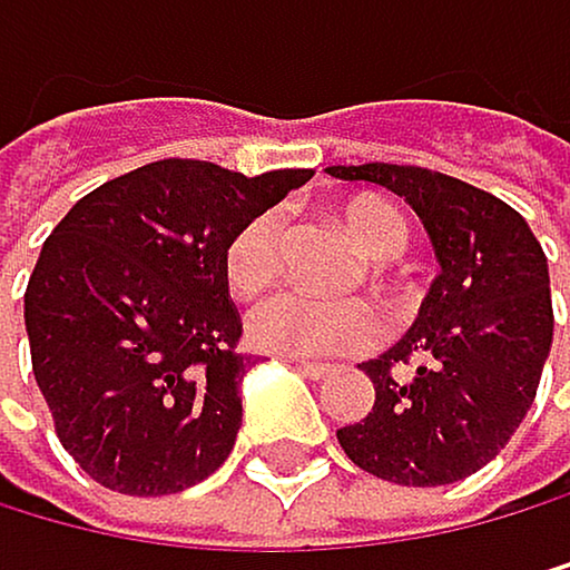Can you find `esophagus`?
<instances>
[{
	"instance_id": "1",
	"label": "esophagus",
	"mask_w": 570,
	"mask_h": 570,
	"mask_svg": "<svg viewBox=\"0 0 570 570\" xmlns=\"http://www.w3.org/2000/svg\"><path fill=\"white\" fill-rule=\"evenodd\" d=\"M285 364H292V367H296V371H303L306 374V379H328V374H332V367L328 364H317V360H303V356H285Z\"/></svg>"
}]
</instances>
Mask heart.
I'll list each match as a JSON object with an SVG mask.
<instances>
[{
    "mask_svg": "<svg viewBox=\"0 0 570 570\" xmlns=\"http://www.w3.org/2000/svg\"><path fill=\"white\" fill-rule=\"evenodd\" d=\"M282 210H256L232 232L224 246V282L235 296H261L282 271ZM342 228L367 261H392L406 246V220L382 199H353L342 210ZM382 332V317L367 299L321 303L282 292L249 317L256 346L285 356H342L367 350Z\"/></svg>",
    "mask_w": 570,
    "mask_h": 570,
    "instance_id": "obj_1",
    "label": "heart"
}]
</instances>
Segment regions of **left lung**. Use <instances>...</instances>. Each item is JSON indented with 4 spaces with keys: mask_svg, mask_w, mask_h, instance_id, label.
<instances>
[{
    "mask_svg": "<svg viewBox=\"0 0 570 570\" xmlns=\"http://www.w3.org/2000/svg\"><path fill=\"white\" fill-rule=\"evenodd\" d=\"M328 174L396 191L442 267L414 328L360 364L374 406L338 429V446L396 485L468 479L507 446L535 400L553 342L547 253L514 206L450 174L400 164Z\"/></svg>",
    "mask_w": 570,
    "mask_h": 570,
    "instance_id": "1",
    "label": "left lung"
}]
</instances>
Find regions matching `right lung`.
I'll return each instance as SVG.
<instances>
[{"label":"right lung","instance_id":"add662e5","mask_svg":"<svg viewBox=\"0 0 570 570\" xmlns=\"http://www.w3.org/2000/svg\"><path fill=\"white\" fill-rule=\"evenodd\" d=\"M314 170L156 160L70 206L23 292L35 382L81 471L167 497L228 460L242 429L238 309L224 246Z\"/></svg>","mask_w":570,"mask_h":570}]
</instances>
